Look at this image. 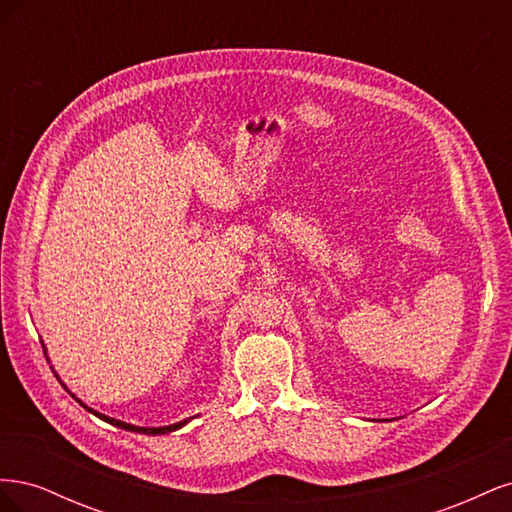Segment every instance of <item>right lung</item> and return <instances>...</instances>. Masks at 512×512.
<instances>
[{"label":"right lung","instance_id":"right-lung-1","mask_svg":"<svg viewBox=\"0 0 512 512\" xmlns=\"http://www.w3.org/2000/svg\"><path fill=\"white\" fill-rule=\"evenodd\" d=\"M72 395V393H70ZM74 397V395H72ZM76 399V397H74ZM79 401V404L83 406V408H87L81 399H76ZM89 412H94L96 416H100L102 421H106V423H111V425H115V427H121V429H126V431H136V433H149V436H162V433H170V431H177V429H181L185 423H188V418H185V421H181V423H175V425H168V427H136V425H130V423H123V421H117V418H111V416H104V414H100V412H96V410H91V408H87Z\"/></svg>","mask_w":512,"mask_h":512}]
</instances>
